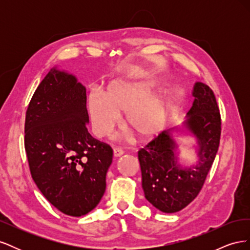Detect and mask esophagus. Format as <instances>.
Listing matches in <instances>:
<instances>
[{
    "mask_svg": "<svg viewBox=\"0 0 250 250\" xmlns=\"http://www.w3.org/2000/svg\"><path fill=\"white\" fill-rule=\"evenodd\" d=\"M123 150H121V149H119V148H115L113 149V157H116V158H118V157H120L121 155H123Z\"/></svg>",
    "mask_w": 250,
    "mask_h": 250,
    "instance_id": "1",
    "label": "esophagus"
}]
</instances>
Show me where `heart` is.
Masks as SVG:
<instances>
[{
	"mask_svg": "<svg viewBox=\"0 0 250 250\" xmlns=\"http://www.w3.org/2000/svg\"><path fill=\"white\" fill-rule=\"evenodd\" d=\"M150 81L116 80L103 94L94 89L87 97V112L97 138L110 134L124 112L123 123L137 138L146 141L160 133L168 120V101L163 95H153Z\"/></svg>",
	"mask_w": 250,
	"mask_h": 250,
	"instance_id": "heart-1",
	"label": "heart"
}]
</instances>
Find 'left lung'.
<instances>
[{
  "label": "left lung",
  "mask_w": 250,
  "mask_h": 250,
  "mask_svg": "<svg viewBox=\"0 0 250 250\" xmlns=\"http://www.w3.org/2000/svg\"><path fill=\"white\" fill-rule=\"evenodd\" d=\"M193 106L180 126L163 131L139 151L142 188L145 198L163 213H176L200 192L214 163L220 142L221 118L215 95L202 82H195ZM191 136L196 163L179 164L178 137Z\"/></svg>",
  "instance_id": "8db88e82"
}]
</instances>
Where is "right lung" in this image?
<instances>
[{"label":"right lung","mask_w":250,"mask_h":250,"mask_svg":"<svg viewBox=\"0 0 250 250\" xmlns=\"http://www.w3.org/2000/svg\"><path fill=\"white\" fill-rule=\"evenodd\" d=\"M86 89L52 67L26 112L25 149L32 178L62 213L81 217L100 202L112 149L87 131Z\"/></svg>","instance_id":"add662e5"}]
</instances>
